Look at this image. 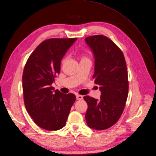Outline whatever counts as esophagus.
Here are the masks:
<instances>
[{
	"label": "esophagus",
	"mask_w": 156,
	"mask_h": 156,
	"mask_svg": "<svg viewBox=\"0 0 156 156\" xmlns=\"http://www.w3.org/2000/svg\"><path fill=\"white\" fill-rule=\"evenodd\" d=\"M76 99H77V100H81V99H83V96H81V95L77 94V95L76 96Z\"/></svg>",
	"instance_id": "esophagus-1"
}]
</instances>
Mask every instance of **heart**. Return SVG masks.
I'll return each instance as SVG.
<instances>
[{"label":"heart","instance_id":"obj_1","mask_svg":"<svg viewBox=\"0 0 156 156\" xmlns=\"http://www.w3.org/2000/svg\"><path fill=\"white\" fill-rule=\"evenodd\" d=\"M89 60V59L88 58V57L86 55H80V61L81 60Z\"/></svg>","mask_w":156,"mask_h":156}]
</instances>
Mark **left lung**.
I'll return each instance as SVG.
<instances>
[{
    "label": "left lung",
    "instance_id": "obj_1",
    "mask_svg": "<svg viewBox=\"0 0 156 156\" xmlns=\"http://www.w3.org/2000/svg\"><path fill=\"white\" fill-rule=\"evenodd\" d=\"M85 41L94 54L93 77L101 93L99 100L84 97L86 120L90 129L103 130L115 125L124 110L129 92L126 64L122 51L106 36H89Z\"/></svg>",
    "mask_w": 156,
    "mask_h": 156
}]
</instances>
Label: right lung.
Masks as SVG:
<instances>
[{
    "label": "right lung",
    "instance_id": "obj_1",
    "mask_svg": "<svg viewBox=\"0 0 156 156\" xmlns=\"http://www.w3.org/2000/svg\"><path fill=\"white\" fill-rule=\"evenodd\" d=\"M77 38H51L41 43L27 59L23 74L26 110L34 123L47 130L66 125L74 94H63L51 86L60 73V62Z\"/></svg>",
    "mask_w": 156,
    "mask_h": 156
}]
</instances>
